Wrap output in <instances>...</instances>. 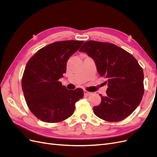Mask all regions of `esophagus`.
Here are the masks:
<instances>
[{
  "label": "esophagus",
  "instance_id": "esophagus-1",
  "mask_svg": "<svg viewBox=\"0 0 157 157\" xmlns=\"http://www.w3.org/2000/svg\"><path fill=\"white\" fill-rule=\"evenodd\" d=\"M84 94L85 96H90V95L92 94L91 92H89L86 91V90H84Z\"/></svg>",
  "mask_w": 157,
  "mask_h": 157
}]
</instances>
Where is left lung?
<instances>
[{
	"label": "left lung",
	"instance_id": "obj_1",
	"mask_svg": "<svg viewBox=\"0 0 157 157\" xmlns=\"http://www.w3.org/2000/svg\"><path fill=\"white\" fill-rule=\"evenodd\" d=\"M94 60L99 75L105 78L107 90L101 103L94 107L95 115L109 122L125 119L140 105L144 93V71L136 59L117 45L95 40L79 50Z\"/></svg>",
	"mask_w": 157,
	"mask_h": 157
}]
</instances>
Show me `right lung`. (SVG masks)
I'll list each match as a JSON object with an SVG mask.
<instances>
[{
    "instance_id": "obj_1",
    "label": "right lung",
    "mask_w": 157,
    "mask_h": 157,
    "mask_svg": "<svg viewBox=\"0 0 157 157\" xmlns=\"http://www.w3.org/2000/svg\"><path fill=\"white\" fill-rule=\"evenodd\" d=\"M84 41L63 40L50 44L30 58L21 80L22 90L29 110L40 121L61 122L73 115L75 103L82 98L81 88L69 90L59 79L63 77L70 56Z\"/></svg>"
}]
</instances>
